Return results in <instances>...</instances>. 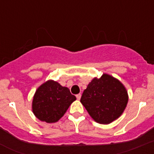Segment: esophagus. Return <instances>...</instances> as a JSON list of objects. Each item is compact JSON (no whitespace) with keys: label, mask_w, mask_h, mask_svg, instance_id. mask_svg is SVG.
Listing matches in <instances>:
<instances>
[{"label":"esophagus","mask_w":154,"mask_h":154,"mask_svg":"<svg viewBox=\"0 0 154 154\" xmlns=\"http://www.w3.org/2000/svg\"><path fill=\"white\" fill-rule=\"evenodd\" d=\"M76 97H77V100H80V99H81V97H82V95H81V94H77V95H76Z\"/></svg>","instance_id":"1"}]
</instances>
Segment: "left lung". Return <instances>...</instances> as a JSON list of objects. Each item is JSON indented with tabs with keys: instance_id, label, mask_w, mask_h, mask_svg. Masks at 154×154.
Here are the masks:
<instances>
[{
	"instance_id": "8db88e82",
	"label": "left lung",
	"mask_w": 154,
	"mask_h": 154,
	"mask_svg": "<svg viewBox=\"0 0 154 154\" xmlns=\"http://www.w3.org/2000/svg\"><path fill=\"white\" fill-rule=\"evenodd\" d=\"M126 88L107 73L94 77L82 94L81 102L89 116L99 124H110L123 113L128 104Z\"/></svg>"
}]
</instances>
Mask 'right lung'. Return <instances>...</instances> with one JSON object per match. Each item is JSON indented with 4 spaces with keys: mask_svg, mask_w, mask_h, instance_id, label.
<instances>
[{
    "mask_svg": "<svg viewBox=\"0 0 154 154\" xmlns=\"http://www.w3.org/2000/svg\"><path fill=\"white\" fill-rule=\"evenodd\" d=\"M76 99L69 88L49 80L35 92L32 102V112L42 122L55 123L64 116Z\"/></svg>",
    "mask_w": 154,
    "mask_h": 154,
    "instance_id": "1",
    "label": "right lung"
}]
</instances>
